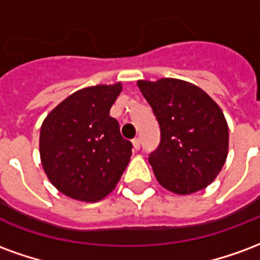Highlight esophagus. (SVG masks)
I'll return each mask as SVG.
<instances>
[{
  "instance_id": "esophagus-1",
  "label": "esophagus",
  "mask_w": 260,
  "mask_h": 260,
  "mask_svg": "<svg viewBox=\"0 0 260 260\" xmlns=\"http://www.w3.org/2000/svg\"><path fill=\"white\" fill-rule=\"evenodd\" d=\"M132 146L135 150H139V147H141V139L139 138H135L134 141H132Z\"/></svg>"
}]
</instances>
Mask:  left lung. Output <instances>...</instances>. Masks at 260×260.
Instances as JSON below:
<instances>
[{
	"label": "left lung",
	"instance_id": "obj_1",
	"mask_svg": "<svg viewBox=\"0 0 260 260\" xmlns=\"http://www.w3.org/2000/svg\"><path fill=\"white\" fill-rule=\"evenodd\" d=\"M160 125L161 142L149 163L158 184L191 195L216 180L229 154V125L206 91L186 80H138Z\"/></svg>",
	"mask_w": 260,
	"mask_h": 260
}]
</instances>
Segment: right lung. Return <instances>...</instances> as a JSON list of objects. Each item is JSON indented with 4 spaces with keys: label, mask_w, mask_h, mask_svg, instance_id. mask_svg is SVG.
I'll return each instance as SVG.
<instances>
[{
    "label": "right lung",
    "mask_w": 260,
    "mask_h": 260,
    "mask_svg": "<svg viewBox=\"0 0 260 260\" xmlns=\"http://www.w3.org/2000/svg\"><path fill=\"white\" fill-rule=\"evenodd\" d=\"M122 83L89 86L54 107L40 128V160L48 181L79 202H97L113 191L129 163L132 143L110 110Z\"/></svg>",
    "instance_id": "right-lung-1"
}]
</instances>
